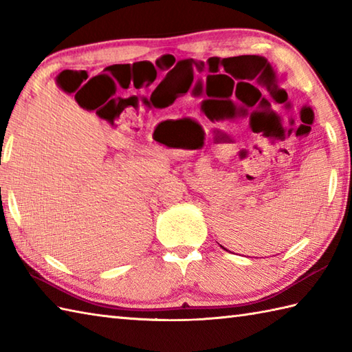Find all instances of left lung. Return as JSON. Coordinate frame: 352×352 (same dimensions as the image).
Masks as SVG:
<instances>
[{
	"label": "left lung",
	"mask_w": 352,
	"mask_h": 352,
	"mask_svg": "<svg viewBox=\"0 0 352 352\" xmlns=\"http://www.w3.org/2000/svg\"><path fill=\"white\" fill-rule=\"evenodd\" d=\"M223 250H226V248H223Z\"/></svg>",
	"instance_id": "left-lung-1"
}]
</instances>
